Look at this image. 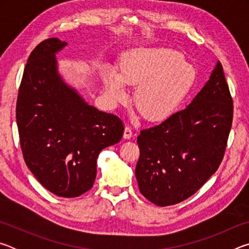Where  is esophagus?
<instances>
[{"instance_id":"esophagus-1","label":"esophagus","mask_w":249,"mask_h":249,"mask_svg":"<svg viewBox=\"0 0 249 249\" xmlns=\"http://www.w3.org/2000/svg\"><path fill=\"white\" fill-rule=\"evenodd\" d=\"M123 137H124V140H130V138L133 137V132H132V128L128 127V126H126L125 129H124Z\"/></svg>"}]
</instances>
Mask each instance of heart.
Masks as SVG:
<instances>
[{"label":"heart","mask_w":249,"mask_h":249,"mask_svg":"<svg viewBox=\"0 0 249 249\" xmlns=\"http://www.w3.org/2000/svg\"><path fill=\"white\" fill-rule=\"evenodd\" d=\"M102 80L113 104L127 99L126 86H138L135 104L151 122L169 119L190 93L196 80V68L175 49L138 47L123 53L120 72L104 66Z\"/></svg>","instance_id":"heart-1"}]
</instances>
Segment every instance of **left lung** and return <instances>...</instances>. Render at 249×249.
Segmentation results:
<instances>
[{"instance_id":"left-lung-1","label":"left lung","mask_w":249,"mask_h":249,"mask_svg":"<svg viewBox=\"0 0 249 249\" xmlns=\"http://www.w3.org/2000/svg\"><path fill=\"white\" fill-rule=\"evenodd\" d=\"M233 100L220 61L190 104L137 137L135 169L140 191L151 203H180L199 190L224 156Z\"/></svg>"}]
</instances>
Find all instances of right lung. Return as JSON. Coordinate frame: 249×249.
I'll use <instances>...</instances> for the list:
<instances>
[{
    "label": "right lung",
    "mask_w": 249,
    "mask_h": 249,
    "mask_svg": "<svg viewBox=\"0 0 249 249\" xmlns=\"http://www.w3.org/2000/svg\"><path fill=\"white\" fill-rule=\"evenodd\" d=\"M68 45L58 38L33 50L20 83L16 122L29 170L53 195L75 197L90 190L100 151L119 142L123 124L99 111L65 81L56 54Z\"/></svg>",
    "instance_id": "obj_1"
}]
</instances>
